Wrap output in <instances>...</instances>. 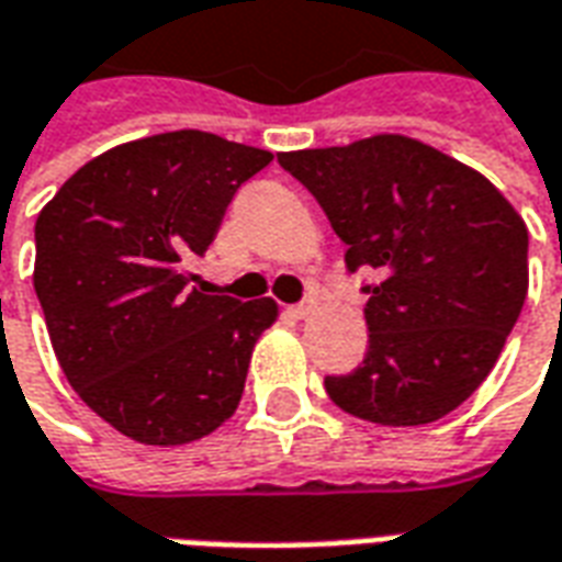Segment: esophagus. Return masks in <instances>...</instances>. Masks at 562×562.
<instances>
[{"label": "esophagus", "mask_w": 562, "mask_h": 562, "mask_svg": "<svg viewBox=\"0 0 562 562\" xmlns=\"http://www.w3.org/2000/svg\"><path fill=\"white\" fill-rule=\"evenodd\" d=\"M316 310V297H306V301H301L297 306H292V316L294 318H306L310 313Z\"/></svg>", "instance_id": "34e87169"}]
</instances>
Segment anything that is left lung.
Returning a JSON list of instances; mask_svg holds the SVG:
<instances>
[{"mask_svg": "<svg viewBox=\"0 0 562 562\" xmlns=\"http://www.w3.org/2000/svg\"><path fill=\"white\" fill-rule=\"evenodd\" d=\"M313 192L364 285L370 346L325 376L342 413L418 427L494 370L527 297V225L487 177L406 135L277 156Z\"/></svg>", "mask_w": 562, "mask_h": 562, "instance_id": "left-lung-1", "label": "left lung"}]
</instances>
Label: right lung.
I'll return each mask as SVG.
<instances>
[{"mask_svg": "<svg viewBox=\"0 0 562 562\" xmlns=\"http://www.w3.org/2000/svg\"><path fill=\"white\" fill-rule=\"evenodd\" d=\"M273 153L180 128L68 177L35 220V294L68 385L144 446H186L237 409L270 297L195 289L225 207Z\"/></svg>", "mask_w": 562, "mask_h": 562, "instance_id": "add662e5", "label": "right lung"}]
</instances>
